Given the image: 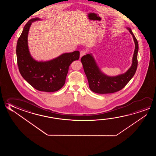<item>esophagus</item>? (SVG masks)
I'll return each instance as SVG.
<instances>
[{
  "mask_svg": "<svg viewBox=\"0 0 156 156\" xmlns=\"http://www.w3.org/2000/svg\"><path fill=\"white\" fill-rule=\"evenodd\" d=\"M86 53H87V51H81L80 52V57L81 58L82 56L85 55Z\"/></svg>",
  "mask_w": 156,
  "mask_h": 156,
  "instance_id": "esophagus-1",
  "label": "esophagus"
}]
</instances>
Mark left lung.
I'll list each match as a JSON object with an SVG mask.
<instances>
[{"label": "left lung", "mask_w": 156, "mask_h": 156, "mask_svg": "<svg viewBox=\"0 0 156 156\" xmlns=\"http://www.w3.org/2000/svg\"><path fill=\"white\" fill-rule=\"evenodd\" d=\"M133 36L135 43L132 64L127 71L117 76L110 77L104 74L97 65L91 54H87L81 58L85 73L90 90L95 93L105 94L117 92L122 89L135 74L138 66V42L130 28H127Z\"/></svg>", "instance_id": "8db88e82"}]
</instances>
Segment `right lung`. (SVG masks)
I'll return each instance as SVG.
<instances>
[{
  "label": "right lung",
  "instance_id": "right-lung-1",
  "mask_svg": "<svg viewBox=\"0 0 156 156\" xmlns=\"http://www.w3.org/2000/svg\"><path fill=\"white\" fill-rule=\"evenodd\" d=\"M38 18L31 19L23 28L18 38L16 54L18 69L23 78L40 91L54 92L65 83L69 65L79 58L78 51L62 54L48 62H37L31 56L28 45V35L31 24Z\"/></svg>",
  "mask_w": 156,
  "mask_h": 156
}]
</instances>
